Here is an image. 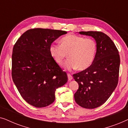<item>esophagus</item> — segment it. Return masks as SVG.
Masks as SVG:
<instances>
[{"mask_svg": "<svg viewBox=\"0 0 128 128\" xmlns=\"http://www.w3.org/2000/svg\"><path fill=\"white\" fill-rule=\"evenodd\" d=\"M68 79H69V80H72L73 77H72V75H71L70 74H69V73H68Z\"/></svg>", "mask_w": 128, "mask_h": 128, "instance_id": "1", "label": "esophagus"}]
</instances>
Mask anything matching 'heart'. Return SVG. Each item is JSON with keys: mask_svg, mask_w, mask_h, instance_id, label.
Masks as SVG:
<instances>
[{"mask_svg": "<svg viewBox=\"0 0 128 128\" xmlns=\"http://www.w3.org/2000/svg\"><path fill=\"white\" fill-rule=\"evenodd\" d=\"M97 45L94 40L85 38L76 35H68L60 40V45L52 44L50 54L54 60L62 65L66 57H69L65 63L68 69H77L83 70L90 67L96 55Z\"/></svg>", "mask_w": 128, "mask_h": 128, "instance_id": "1", "label": "heart"}]
</instances>
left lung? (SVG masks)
Masks as SVG:
<instances>
[{"label":"left lung","instance_id":"obj_1","mask_svg":"<svg viewBox=\"0 0 128 128\" xmlns=\"http://www.w3.org/2000/svg\"><path fill=\"white\" fill-rule=\"evenodd\" d=\"M92 36L97 44V52L90 67L73 75L79 87L74 97L82 107L93 109L102 105L118 83L120 57L114 42L101 31H80Z\"/></svg>","mask_w":128,"mask_h":128}]
</instances>
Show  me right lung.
I'll return each mask as SVG.
<instances>
[{"instance_id":"obj_1","label":"right lung","mask_w":128,"mask_h":128,"mask_svg":"<svg viewBox=\"0 0 128 128\" xmlns=\"http://www.w3.org/2000/svg\"><path fill=\"white\" fill-rule=\"evenodd\" d=\"M65 31L32 28L23 33L14 45L12 76L24 100L36 108L55 101V91L68 76L50 54L51 44Z\"/></svg>"}]
</instances>
